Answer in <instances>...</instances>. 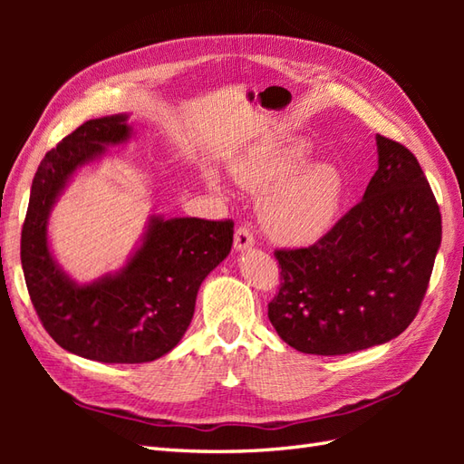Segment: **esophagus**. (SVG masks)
<instances>
[{
  "label": "esophagus",
  "mask_w": 464,
  "mask_h": 464,
  "mask_svg": "<svg viewBox=\"0 0 464 464\" xmlns=\"http://www.w3.org/2000/svg\"><path fill=\"white\" fill-rule=\"evenodd\" d=\"M254 244H256V237H254V234H251V230L247 227H240V228L236 230V234H234V247L237 251H244V249L254 247Z\"/></svg>",
  "instance_id": "esophagus-1"
}]
</instances>
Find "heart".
Returning <instances> with one entry per match:
<instances>
[{
  "mask_svg": "<svg viewBox=\"0 0 464 464\" xmlns=\"http://www.w3.org/2000/svg\"><path fill=\"white\" fill-rule=\"evenodd\" d=\"M304 139L263 147L236 162L234 178L251 193H263L259 217L273 240L307 246L325 236L344 201V178L331 162H307Z\"/></svg>",
  "mask_w": 464,
  "mask_h": 464,
  "instance_id": "b5f03b06",
  "label": "heart"
}]
</instances>
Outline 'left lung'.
Listing matches in <instances>:
<instances>
[{
    "instance_id": "1",
    "label": "left lung",
    "mask_w": 464,
    "mask_h": 464,
    "mask_svg": "<svg viewBox=\"0 0 464 464\" xmlns=\"http://www.w3.org/2000/svg\"><path fill=\"white\" fill-rule=\"evenodd\" d=\"M377 172L358 205L310 247L276 249L269 304L278 336L305 354L341 356L399 336L424 300L441 213L414 154L375 135Z\"/></svg>"
}]
</instances>
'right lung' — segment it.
<instances>
[{
  "label": "right lung",
  "instance_id": "add662e5",
  "mask_svg": "<svg viewBox=\"0 0 464 464\" xmlns=\"http://www.w3.org/2000/svg\"><path fill=\"white\" fill-rule=\"evenodd\" d=\"M128 116L89 120L42 159L21 232V263L42 325L67 353L104 363L152 362L181 341L205 276L227 259L232 220H149L123 269L77 285L48 247L50 210L81 166L128 141Z\"/></svg>",
  "mask_w": 464,
  "mask_h": 464
}]
</instances>
